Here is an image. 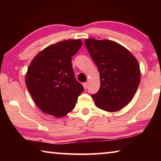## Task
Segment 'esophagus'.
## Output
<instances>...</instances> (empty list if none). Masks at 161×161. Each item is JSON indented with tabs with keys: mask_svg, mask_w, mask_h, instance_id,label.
Here are the masks:
<instances>
[{
	"mask_svg": "<svg viewBox=\"0 0 161 161\" xmlns=\"http://www.w3.org/2000/svg\"><path fill=\"white\" fill-rule=\"evenodd\" d=\"M87 86H88V84H87L86 82L83 83V86H84V89H87Z\"/></svg>",
	"mask_w": 161,
	"mask_h": 161,
	"instance_id": "34e87169",
	"label": "esophagus"
}]
</instances>
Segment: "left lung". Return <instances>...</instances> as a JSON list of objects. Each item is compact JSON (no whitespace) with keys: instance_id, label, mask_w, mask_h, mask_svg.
Segmentation results:
<instances>
[{"instance_id":"1","label":"left lung","mask_w":161,"mask_h":161,"mask_svg":"<svg viewBox=\"0 0 161 161\" xmlns=\"http://www.w3.org/2000/svg\"><path fill=\"white\" fill-rule=\"evenodd\" d=\"M85 46L100 74V88L92 94L97 107L106 111L121 110L129 103L140 83V68L130 52L108 40L86 39Z\"/></svg>"}]
</instances>
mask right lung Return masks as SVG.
I'll use <instances>...</instances> for the list:
<instances>
[{"instance_id": "add662e5", "label": "right lung", "mask_w": 161, "mask_h": 161, "mask_svg": "<svg viewBox=\"0 0 161 161\" xmlns=\"http://www.w3.org/2000/svg\"><path fill=\"white\" fill-rule=\"evenodd\" d=\"M81 45L80 39L51 45L30 64L25 77L27 88L44 113L62 117L75 107L84 87L75 77L72 58Z\"/></svg>"}]
</instances>
